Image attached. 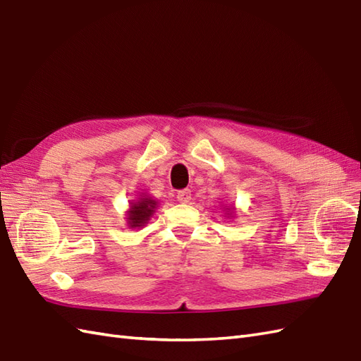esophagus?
<instances>
[{"mask_svg":"<svg viewBox=\"0 0 361 361\" xmlns=\"http://www.w3.org/2000/svg\"><path fill=\"white\" fill-rule=\"evenodd\" d=\"M177 200L180 202H189L192 200V193H190V189H181L178 190L177 193Z\"/></svg>","mask_w":361,"mask_h":361,"instance_id":"esophagus-1","label":"esophagus"}]
</instances>
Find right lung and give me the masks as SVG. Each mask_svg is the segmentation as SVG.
<instances>
[{"mask_svg": "<svg viewBox=\"0 0 361 361\" xmlns=\"http://www.w3.org/2000/svg\"><path fill=\"white\" fill-rule=\"evenodd\" d=\"M155 204L157 202L151 198H142L138 202L131 204V209L128 212L129 227H142L143 224H146L147 219L154 214Z\"/></svg>", "mask_w": 361, "mask_h": 361, "instance_id": "1", "label": "right lung"}]
</instances>
